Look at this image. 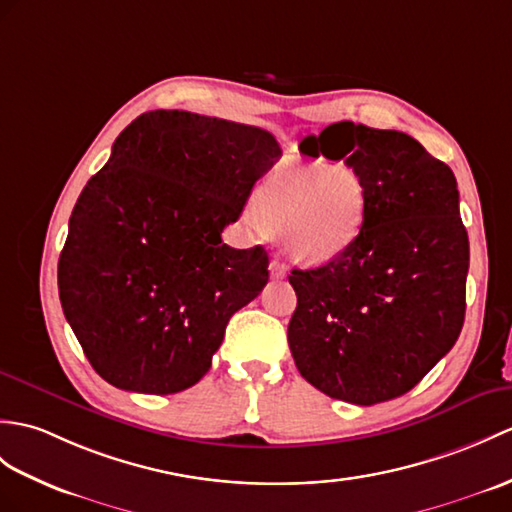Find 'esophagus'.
<instances>
[{
	"mask_svg": "<svg viewBox=\"0 0 512 512\" xmlns=\"http://www.w3.org/2000/svg\"><path fill=\"white\" fill-rule=\"evenodd\" d=\"M270 275L275 279H283L285 275H288V268H285V264H281L279 259H272L270 261Z\"/></svg>",
	"mask_w": 512,
	"mask_h": 512,
	"instance_id": "obj_1",
	"label": "esophagus"
}]
</instances>
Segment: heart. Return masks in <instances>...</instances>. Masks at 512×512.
Returning <instances> with one entry per match:
<instances>
[{
    "instance_id": "heart-1",
    "label": "heart",
    "mask_w": 512,
    "mask_h": 512,
    "mask_svg": "<svg viewBox=\"0 0 512 512\" xmlns=\"http://www.w3.org/2000/svg\"><path fill=\"white\" fill-rule=\"evenodd\" d=\"M253 207L261 227L279 233L296 261L325 264L360 237L368 187L351 165H281L257 185Z\"/></svg>"
}]
</instances>
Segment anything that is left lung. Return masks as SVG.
<instances>
[{"instance_id": "1", "label": "left lung", "mask_w": 512, "mask_h": 512, "mask_svg": "<svg viewBox=\"0 0 512 512\" xmlns=\"http://www.w3.org/2000/svg\"><path fill=\"white\" fill-rule=\"evenodd\" d=\"M299 148L358 170L368 211L347 253L288 277L294 364L320 392L358 406L406 395L465 323L469 237L456 176L399 130L338 122Z\"/></svg>"}]
</instances>
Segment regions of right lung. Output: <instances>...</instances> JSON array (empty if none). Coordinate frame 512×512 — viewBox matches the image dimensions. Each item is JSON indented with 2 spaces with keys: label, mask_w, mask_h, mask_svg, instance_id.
Returning <instances> with one entry per match:
<instances>
[{
  "label": "right lung",
  "mask_w": 512,
  "mask_h": 512,
  "mask_svg": "<svg viewBox=\"0 0 512 512\" xmlns=\"http://www.w3.org/2000/svg\"><path fill=\"white\" fill-rule=\"evenodd\" d=\"M281 157L268 130L150 111L115 139L69 218L58 296L111 386L174 395L200 382L231 316L268 283V253L222 231Z\"/></svg>",
  "instance_id": "add662e5"
}]
</instances>
